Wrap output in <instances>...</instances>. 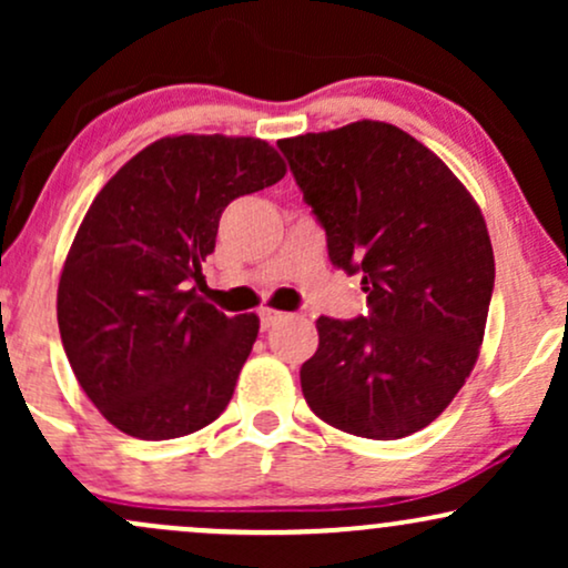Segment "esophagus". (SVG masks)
I'll return each instance as SVG.
<instances>
[{
    "mask_svg": "<svg viewBox=\"0 0 568 568\" xmlns=\"http://www.w3.org/2000/svg\"><path fill=\"white\" fill-rule=\"evenodd\" d=\"M258 317H262V331H270L272 325H277L280 321H285V312L270 310V306H264V310L258 312Z\"/></svg>",
    "mask_w": 568,
    "mask_h": 568,
    "instance_id": "34e87169",
    "label": "esophagus"
}]
</instances>
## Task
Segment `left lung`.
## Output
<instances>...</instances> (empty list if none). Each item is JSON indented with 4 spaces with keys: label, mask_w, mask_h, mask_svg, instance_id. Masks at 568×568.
<instances>
[{
    "label": "left lung",
    "mask_w": 568,
    "mask_h": 568,
    "mask_svg": "<svg viewBox=\"0 0 568 568\" xmlns=\"http://www.w3.org/2000/svg\"><path fill=\"white\" fill-rule=\"evenodd\" d=\"M277 146L331 262L361 272L368 293L366 317H317L306 406L349 435L406 438L438 419L478 361L494 291L484 213L438 154L387 122Z\"/></svg>",
    "instance_id": "1"
}]
</instances>
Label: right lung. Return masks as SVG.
Here are the masks:
<instances>
[{
    "mask_svg": "<svg viewBox=\"0 0 568 568\" xmlns=\"http://www.w3.org/2000/svg\"><path fill=\"white\" fill-rule=\"evenodd\" d=\"M275 146L165 135L95 194L58 283V328L84 395L141 440L197 433L232 400L258 317L202 296V262L232 200L277 184Z\"/></svg>",
    "mask_w": 568,
    "mask_h": 568,
    "instance_id": "right-lung-1",
    "label": "right lung"
}]
</instances>
